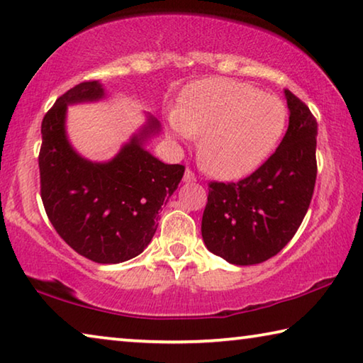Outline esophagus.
Masks as SVG:
<instances>
[{
	"label": "esophagus",
	"mask_w": 363,
	"mask_h": 363,
	"mask_svg": "<svg viewBox=\"0 0 363 363\" xmlns=\"http://www.w3.org/2000/svg\"><path fill=\"white\" fill-rule=\"evenodd\" d=\"M183 182H186V183L196 182V175H194V172L191 169L185 170V175H183Z\"/></svg>",
	"instance_id": "esophagus-1"
}]
</instances>
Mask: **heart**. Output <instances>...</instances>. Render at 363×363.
I'll return each instance as SVG.
<instances>
[{"label":"heart","mask_w":363,"mask_h":363,"mask_svg":"<svg viewBox=\"0 0 363 363\" xmlns=\"http://www.w3.org/2000/svg\"><path fill=\"white\" fill-rule=\"evenodd\" d=\"M170 123L183 140L203 135L199 160L207 172L238 178L269 157L284 132L286 108L249 83L211 79L189 88Z\"/></svg>","instance_id":"heart-1"}]
</instances>
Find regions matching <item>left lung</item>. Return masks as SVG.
I'll use <instances>...</instances> for the list:
<instances>
[{"label":"left lung","instance_id":"obj_1","mask_svg":"<svg viewBox=\"0 0 363 363\" xmlns=\"http://www.w3.org/2000/svg\"><path fill=\"white\" fill-rule=\"evenodd\" d=\"M289 125L277 151L240 182H211L203 213L207 249L235 265L265 262L304 220L317 180V121L284 90Z\"/></svg>","mask_w":363,"mask_h":363}]
</instances>
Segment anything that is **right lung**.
<instances>
[{
    "label": "right lung",
    "instance_id": "right-lung-1",
    "mask_svg": "<svg viewBox=\"0 0 363 363\" xmlns=\"http://www.w3.org/2000/svg\"><path fill=\"white\" fill-rule=\"evenodd\" d=\"M103 94L96 80L82 82L45 114L40 194L51 225L75 252L98 264H118L150 245L159 209L182 182L185 165L164 164L143 150V138L159 130L154 118L111 162L93 164L80 157L65 138V109Z\"/></svg>",
    "mask_w": 363,
    "mask_h": 363
}]
</instances>
